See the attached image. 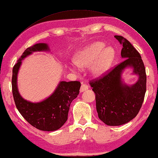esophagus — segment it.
I'll list each match as a JSON object with an SVG mask.
<instances>
[{"label": "esophagus", "mask_w": 158, "mask_h": 158, "mask_svg": "<svg viewBox=\"0 0 158 158\" xmlns=\"http://www.w3.org/2000/svg\"><path fill=\"white\" fill-rule=\"evenodd\" d=\"M88 86L86 84H82L81 88H80V92H85L86 90H88Z\"/></svg>", "instance_id": "34e87169"}]
</instances>
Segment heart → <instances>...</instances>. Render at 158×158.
Returning <instances> with one entry per match:
<instances>
[{"label": "heart", "instance_id": "b5f03b06", "mask_svg": "<svg viewBox=\"0 0 158 158\" xmlns=\"http://www.w3.org/2000/svg\"><path fill=\"white\" fill-rule=\"evenodd\" d=\"M101 43H96L78 53L74 58L77 66L83 68L92 64V72L95 75L106 72L111 66L114 58V51L111 48H106Z\"/></svg>", "mask_w": 158, "mask_h": 158}]
</instances>
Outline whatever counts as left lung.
Segmentation results:
<instances>
[{
    "mask_svg": "<svg viewBox=\"0 0 158 158\" xmlns=\"http://www.w3.org/2000/svg\"><path fill=\"white\" fill-rule=\"evenodd\" d=\"M114 37L123 46L121 55L125 59L90 81L95 94L98 117L109 126L122 125L133 119L140 110L147 89L145 68L139 53L125 38ZM128 65L132 66L134 72L140 76L132 87L123 85L120 80L122 70Z\"/></svg>",
    "mask_w": 158,
    "mask_h": 158,
    "instance_id": "left-lung-1",
    "label": "left lung"
}]
</instances>
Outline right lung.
<instances>
[{"label":"right lung","mask_w":158,"mask_h":158,"mask_svg":"<svg viewBox=\"0 0 158 158\" xmlns=\"http://www.w3.org/2000/svg\"><path fill=\"white\" fill-rule=\"evenodd\" d=\"M47 50L46 44L39 43L24 51L13 68L12 93L19 112L31 125L43 131H54L67 121L71 102L79 94L80 82L61 81L50 97L38 103H32L20 97L17 86V73L22 59L32 52Z\"/></svg>","instance_id":"1"}]
</instances>
